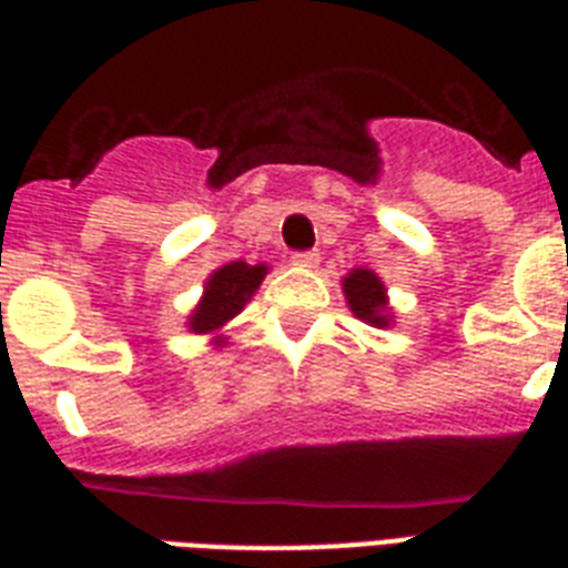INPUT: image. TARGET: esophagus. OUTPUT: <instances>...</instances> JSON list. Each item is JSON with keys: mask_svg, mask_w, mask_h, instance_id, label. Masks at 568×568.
Returning <instances> with one entry per match:
<instances>
[{"mask_svg": "<svg viewBox=\"0 0 568 568\" xmlns=\"http://www.w3.org/2000/svg\"><path fill=\"white\" fill-rule=\"evenodd\" d=\"M321 262V253L315 250H301V253H292V265L297 267H318Z\"/></svg>", "mask_w": 568, "mask_h": 568, "instance_id": "1", "label": "esophagus"}]
</instances>
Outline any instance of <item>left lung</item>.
I'll return each instance as SVG.
<instances>
[{
    "instance_id": "obj_1",
    "label": "left lung",
    "mask_w": 568,
    "mask_h": 568,
    "mask_svg": "<svg viewBox=\"0 0 568 568\" xmlns=\"http://www.w3.org/2000/svg\"><path fill=\"white\" fill-rule=\"evenodd\" d=\"M345 294L356 318L368 321L374 327H386V294H383V283L377 274L356 267L354 274L345 276Z\"/></svg>"
}]
</instances>
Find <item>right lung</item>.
Segmentation results:
<instances>
[{
  "mask_svg": "<svg viewBox=\"0 0 568 568\" xmlns=\"http://www.w3.org/2000/svg\"><path fill=\"white\" fill-rule=\"evenodd\" d=\"M265 265H247V262H230L221 271H214L212 280L205 283L203 303L191 315L194 333H214L230 318H235L247 297L258 288Z\"/></svg>",
  "mask_w": 568,
  "mask_h": 568,
  "instance_id": "right-lung-1",
  "label": "right lung"
}]
</instances>
